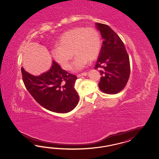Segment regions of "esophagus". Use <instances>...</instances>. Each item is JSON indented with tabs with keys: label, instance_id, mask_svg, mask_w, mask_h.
<instances>
[{
	"label": "esophagus",
	"instance_id": "esophagus-1",
	"mask_svg": "<svg viewBox=\"0 0 159 159\" xmlns=\"http://www.w3.org/2000/svg\"><path fill=\"white\" fill-rule=\"evenodd\" d=\"M87 74L88 73L86 72H84V73H81V74H77V77L80 78L82 77V76H86V75H87Z\"/></svg>",
	"mask_w": 159,
	"mask_h": 159
}]
</instances>
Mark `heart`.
<instances>
[{"instance_id": "1", "label": "heart", "mask_w": 159, "mask_h": 159, "mask_svg": "<svg viewBox=\"0 0 159 159\" xmlns=\"http://www.w3.org/2000/svg\"><path fill=\"white\" fill-rule=\"evenodd\" d=\"M101 39L98 30L93 27H75L63 34L57 42V48L52 53L56 62L64 70L71 67L73 54L75 57L73 69L75 71L85 67L88 61L97 59L100 53Z\"/></svg>"}]
</instances>
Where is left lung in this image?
Here are the masks:
<instances>
[{
  "label": "left lung",
  "instance_id": "1",
  "mask_svg": "<svg viewBox=\"0 0 159 159\" xmlns=\"http://www.w3.org/2000/svg\"><path fill=\"white\" fill-rule=\"evenodd\" d=\"M103 41L95 69L101 68L99 87L103 92L116 94L126 85L130 74L129 56L118 35L107 25L96 23Z\"/></svg>",
  "mask_w": 159,
  "mask_h": 159
}]
</instances>
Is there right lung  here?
Returning a JSON list of instances; mask_svg holds the SVG:
<instances>
[{"label": "right lung", "instance_id": "right-lung-1", "mask_svg": "<svg viewBox=\"0 0 159 159\" xmlns=\"http://www.w3.org/2000/svg\"><path fill=\"white\" fill-rule=\"evenodd\" d=\"M21 73L28 91L44 108L66 113L77 106L79 96L74 85L77 78L62 70L54 60L50 69L39 75H32L23 67Z\"/></svg>", "mask_w": 159, "mask_h": 159}]
</instances>
